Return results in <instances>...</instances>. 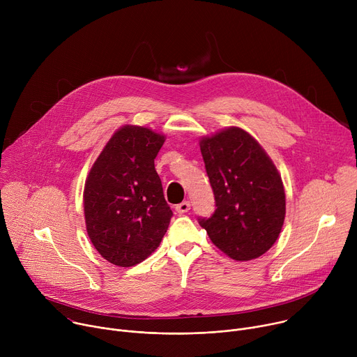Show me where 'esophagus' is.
Segmentation results:
<instances>
[{"instance_id": "esophagus-1", "label": "esophagus", "mask_w": 357, "mask_h": 357, "mask_svg": "<svg viewBox=\"0 0 357 357\" xmlns=\"http://www.w3.org/2000/svg\"><path fill=\"white\" fill-rule=\"evenodd\" d=\"M175 211H176L179 215H183V213L189 212V211H190V202L185 200V202L179 203V205H176V206H175Z\"/></svg>"}]
</instances>
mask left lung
I'll return each mask as SVG.
<instances>
[{"label":"left lung","mask_w":357,"mask_h":357,"mask_svg":"<svg viewBox=\"0 0 357 357\" xmlns=\"http://www.w3.org/2000/svg\"><path fill=\"white\" fill-rule=\"evenodd\" d=\"M216 211L199 219L212 243L236 261L259 259L277 241L285 219L281 175L259 141L227 127L199 141Z\"/></svg>","instance_id":"obj_1"}]
</instances>
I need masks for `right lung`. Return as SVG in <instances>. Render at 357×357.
Instances as JSON below:
<instances>
[{
    "instance_id": "add662e5",
    "label": "right lung",
    "mask_w": 357,
    "mask_h": 357,
    "mask_svg": "<svg viewBox=\"0 0 357 357\" xmlns=\"http://www.w3.org/2000/svg\"><path fill=\"white\" fill-rule=\"evenodd\" d=\"M165 135L126 124L94 161L83 190L87 234L100 256L132 267L154 252L172 211L164 197L154 160Z\"/></svg>"
}]
</instances>
